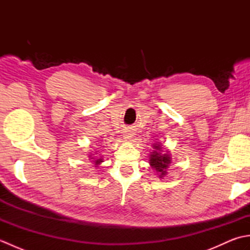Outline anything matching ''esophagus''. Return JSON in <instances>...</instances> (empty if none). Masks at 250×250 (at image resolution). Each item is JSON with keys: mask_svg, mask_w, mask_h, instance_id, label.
<instances>
[{"mask_svg": "<svg viewBox=\"0 0 250 250\" xmlns=\"http://www.w3.org/2000/svg\"><path fill=\"white\" fill-rule=\"evenodd\" d=\"M124 136H125V140H131L132 136H133V135H132V133H130V132H125V133L124 134Z\"/></svg>", "mask_w": 250, "mask_h": 250, "instance_id": "34e87169", "label": "esophagus"}]
</instances>
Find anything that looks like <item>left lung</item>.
I'll return each mask as SVG.
<instances>
[{
  "instance_id": "left-lung-1",
  "label": "left lung",
  "mask_w": 250,
  "mask_h": 250,
  "mask_svg": "<svg viewBox=\"0 0 250 250\" xmlns=\"http://www.w3.org/2000/svg\"><path fill=\"white\" fill-rule=\"evenodd\" d=\"M153 148L155 150L149 156V164L159 173V177L162 178L167 175V169L172 161V158L167 151L163 153V147L160 144H153Z\"/></svg>"
}]
</instances>
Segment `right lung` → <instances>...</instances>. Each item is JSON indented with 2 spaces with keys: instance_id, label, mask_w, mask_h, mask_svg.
Here are the masks:
<instances>
[{
  "instance_id": "add662e5",
  "label": "right lung",
  "mask_w": 250,
  "mask_h": 250,
  "mask_svg": "<svg viewBox=\"0 0 250 250\" xmlns=\"http://www.w3.org/2000/svg\"><path fill=\"white\" fill-rule=\"evenodd\" d=\"M90 159H94V158H90ZM93 162H94L95 166H99V164H100L101 162H103V159H102V158H100V159H95V160H94Z\"/></svg>"
}]
</instances>
